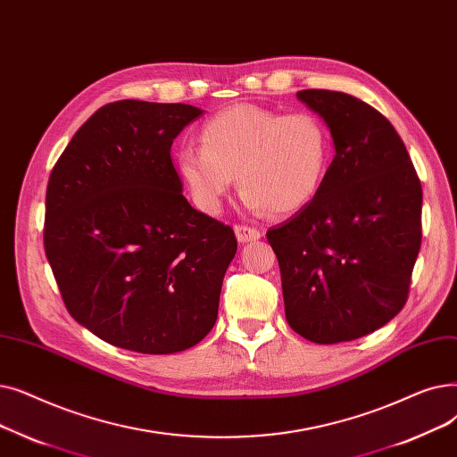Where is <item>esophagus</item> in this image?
<instances>
[{
  "label": "esophagus",
  "instance_id": "1",
  "mask_svg": "<svg viewBox=\"0 0 457 457\" xmlns=\"http://www.w3.org/2000/svg\"><path fill=\"white\" fill-rule=\"evenodd\" d=\"M237 242H256L260 236H262V230H258L256 227H249V225H236L234 227Z\"/></svg>",
  "mask_w": 457,
  "mask_h": 457
}]
</instances>
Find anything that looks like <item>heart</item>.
Listing matches in <instances>:
<instances>
[{
    "instance_id": "obj_1",
    "label": "heart",
    "mask_w": 457,
    "mask_h": 457,
    "mask_svg": "<svg viewBox=\"0 0 457 457\" xmlns=\"http://www.w3.org/2000/svg\"><path fill=\"white\" fill-rule=\"evenodd\" d=\"M331 162V136L311 112L282 115L237 104L212 115L201 129V148L186 145L177 163L191 197L208 213L220 212L234 184L253 210L292 213L321 187Z\"/></svg>"
}]
</instances>
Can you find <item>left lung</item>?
<instances>
[{
    "label": "left lung",
    "instance_id": "obj_1",
    "mask_svg": "<svg viewBox=\"0 0 457 457\" xmlns=\"http://www.w3.org/2000/svg\"><path fill=\"white\" fill-rule=\"evenodd\" d=\"M297 98L331 129L335 158L316 197L268 230L290 328L316 344L361 338L405 305L422 242V187L395 126L352 95Z\"/></svg>",
    "mask_w": 457,
    "mask_h": 457
}]
</instances>
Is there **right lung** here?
Segmentation results:
<instances>
[{"label": "right lung", "instance_id": "1", "mask_svg": "<svg viewBox=\"0 0 457 457\" xmlns=\"http://www.w3.org/2000/svg\"><path fill=\"white\" fill-rule=\"evenodd\" d=\"M187 104H105L48 180L45 251L71 316L107 344L184 352L213 328L234 230L182 195L170 145Z\"/></svg>", "mask_w": 457, "mask_h": 457}]
</instances>
